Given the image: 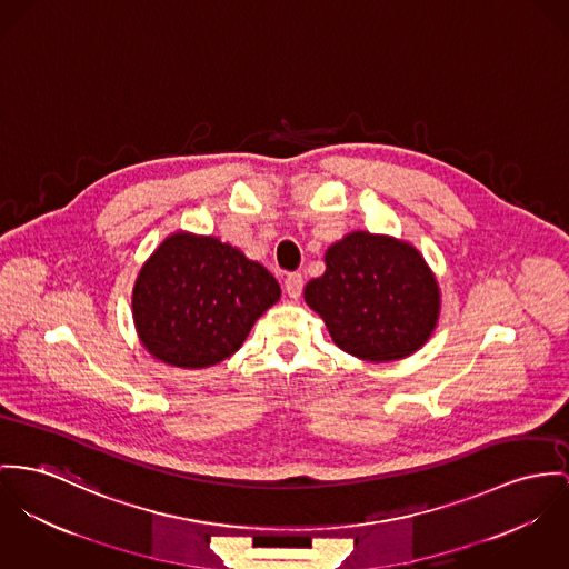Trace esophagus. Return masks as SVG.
I'll return each mask as SVG.
<instances>
[{"instance_id": "1", "label": "esophagus", "mask_w": 569, "mask_h": 569, "mask_svg": "<svg viewBox=\"0 0 569 569\" xmlns=\"http://www.w3.org/2000/svg\"><path fill=\"white\" fill-rule=\"evenodd\" d=\"M283 288H286V295L297 301V299L301 297V292H303V277H301L299 272H290V274L286 277Z\"/></svg>"}]
</instances>
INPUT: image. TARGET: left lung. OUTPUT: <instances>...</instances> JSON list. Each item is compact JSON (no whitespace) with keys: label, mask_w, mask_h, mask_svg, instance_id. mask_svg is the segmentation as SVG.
I'll use <instances>...</instances> for the list:
<instances>
[{"label":"left lung","mask_w":569,"mask_h":569,"mask_svg":"<svg viewBox=\"0 0 569 569\" xmlns=\"http://www.w3.org/2000/svg\"><path fill=\"white\" fill-rule=\"evenodd\" d=\"M325 266L303 297L336 347L383 363L409 357L433 336L441 292L436 272L411 242L350 231L327 249Z\"/></svg>","instance_id":"left-lung-1"}]
</instances>
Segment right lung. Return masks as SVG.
<instances>
[{
    "instance_id": "right-lung-1",
    "label": "right lung",
    "mask_w": 569,
    "mask_h": 569,
    "mask_svg": "<svg viewBox=\"0 0 569 569\" xmlns=\"http://www.w3.org/2000/svg\"><path fill=\"white\" fill-rule=\"evenodd\" d=\"M279 297L277 279L240 249L217 236L176 231L142 263L131 313L149 355L199 370L240 349Z\"/></svg>"
}]
</instances>
